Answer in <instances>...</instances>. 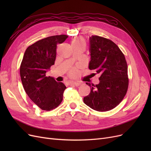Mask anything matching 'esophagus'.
<instances>
[{
	"instance_id": "34e87169",
	"label": "esophagus",
	"mask_w": 151,
	"mask_h": 151,
	"mask_svg": "<svg viewBox=\"0 0 151 151\" xmlns=\"http://www.w3.org/2000/svg\"><path fill=\"white\" fill-rule=\"evenodd\" d=\"M69 84L70 85H74L76 86H79L81 85V83H77V82H72V81L69 82Z\"/></svg>"
}]
</instances>
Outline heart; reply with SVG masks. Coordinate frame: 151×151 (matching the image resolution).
I'll list each match as a JSON object with an SVG mask.
<instances>
[{
    "instance_id": "b5f03b06",
    "label": "heart",
    "mask_w": 151,
    "mask_h": 151,
    "mask_svg": "<svg viewBox=\"0 0 151 151\" xmlns=\"http://www.w3.org/2000/svg\"><path fill=\"white\" fill-rule=\"evenodd\" d=\"M85 40L83 38H77L76 39H74V40L72 42V45H84L85 46ZM77 73V70L76 68H72V69L70 70L69 72V74L71 76H74L76 75V74Z\"/></svg>"
}]
</instances>
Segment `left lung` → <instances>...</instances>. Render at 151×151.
<instances>
[{
	"label": "left lung",
	"instance_id": "obj_1",
	"mask_svg": "<svg viewBox=\"0 0 151 151\" xmlns=\"http://www.w3.org/2000/svg\"><path fill=\"white\" fill-rule=\"evenodd\" d=\"M91 61L89 68L100 75L96 85L86 83L91 92L84 103L94 110L107 111L124 98L129 87L128 66L124 54L111 40L93 35L89 38Z\"/></svg>",
	"mask_w": 151,
	"mask_h": 151
}]
</instances>
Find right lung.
<instances>
[{"mask_svg":"<svg viewBox=\"0 0 151 151\" xmlns=\"http://www.w3.org/2000/svg\"><path fill=\"white\" fill-rule=\"evenodd\" d=\"M68 38L55 35L40 40L26 50L20 66V76L25 92L34 103L45 111L58 107L66 86L57 83L46 72L55 63L57 45Z\"/></svg>","mask_w":151,"mask_h":151,"instance_id":"1","label":"right lung"}]
</instances>
